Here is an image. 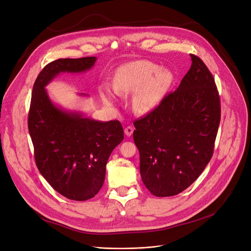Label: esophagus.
Wrapping results in <instances>:
<instances>
[{
	"instance_id": "obj_1",
	"label": "esophagus",
	"mask_w": 251,
	"mask_h": 251,
	"mask_svg": "<svg viewBox=\"0 0 251 251\" xmlns=\"http://www.w3.org/2000/svg\"><path fill=\"white\" fill-rule=\"evenodd\" d=\"M133 131H134V128H133L132 126H127V127L124 129L125 135L128 136V137H130V136L133 134Z\"/></svg>"
}]
</instances>
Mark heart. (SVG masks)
<instances>
[{
	"mask_svg": "<svg viewBox=\"0 0 251 251\" xmlns=\"http://www.w3.org/2000/svg\"><path fill=\"white\" fill-rule=\"evenodd\" d=\"M169 83L166 72H159V68L148 61H137L126 65L114 79V91L117 94L135 93L133 105L141 114L152 112L160 101ZM102 98L107 104L115 101L109 88L102 90Z\"/></svg>",
	"mask_w": 251,
	"mask_h": 251,
	"instance_id": "b5f03b06",
	"label": "heart"
}]
</instances>
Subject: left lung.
Returning a JSON list of instances; mask_svg holds the SVG:
<instances>
[{
	"instance_id": "1",
	"label": "left lung",
	"mask_w": 251,
	"mask_h": 251,
	"mask_svg": "<svg viewBox=\"0 0 251 251\" xmlns=\"http://www.w3.org/2000/svg\"><path fill=\"white\" fill-rule=\"evenodd\" d=\"M190 57V69L177 90L134 122L140 175L157 197L174 196L189 187L213 154L220 100L206 65L195 55Z\"/></svg>"
}]
</instances>
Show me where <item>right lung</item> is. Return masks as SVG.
<instances>
[{
  "label": "right lung",
  "instance_id": "add662e5",
  "mask_svg": "<svg viewBox=\"0 0 251 251\" xmlns=\"http://www.w3.org/2000/svg\"><path fill=\"white\" fill-rule=\"evenodd\" d=\"M96 57L59 59L38 75L32 92L28 127L37 167L48 183L68 199L84 201L101 189L108 159L124 139L118 120L98 121L81 111L55 104L45 89L61 73H84ZM87 97V94L79 93Z\"/></svg>",
  "mask_w": 251,
  "mask_h": 251
}]
</instances>
